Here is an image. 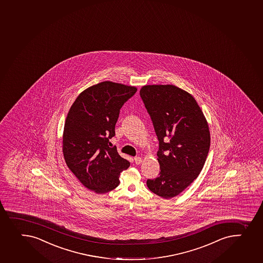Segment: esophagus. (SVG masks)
Returning a JSON list of instances; mask_svg holds the SVG:
<instances>
[{
    "label": "esophagus",
    "mask_w": 263,
    "mask_h": 263,
    "mask_svg": "<svg viewBox=\"0 0 263 263\" xmlns=\"http://www.w3.org/2000/svg\"><path fill=\"white\" fill-rule=\"evenodd\" d=\"M134 160H135V162H136V165H139V164H141V161H142V159L141 157H135L134 158Z\"/></svg>",
    "instance_id": "esophagus-1"
}]
</instances>
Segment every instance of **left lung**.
I'll return each instance as SVG.
<instances>
[{"label": "left lung", "mask_w": 263, "mask_h": 263, "mask_svg": "<svg viewBox=\"0 0 263 263\" xmlns=\"http://www.w3.org/2000/svg\"><path fill=\"white\" fill-rule=\"evenodd\" d=\"M140 96L159 141L160 176L146 185L161 198H174L203 169L211 144L208 123L193 96L174 85H146Z\"/></svg>", "instance_id": "left-lung-1"}]
</instances>
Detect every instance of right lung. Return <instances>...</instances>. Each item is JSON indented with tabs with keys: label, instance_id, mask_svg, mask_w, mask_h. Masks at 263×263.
I'll use <instances>...</instances> for the list:
<instances>
[{
	"label": "right lung",
	"instance_id": "right-lung-1",
	"mask_svg": "<svg viewBox=\"0 0 263 263\" xmlns=\"http://www.w3.org/2000/svg\"><path fill=\"white\" fill-rule=\"evenodd\" d=\"M137 91L136 87L102 82L84 90L70 107L63 134V154L79 181L95 193H106L120 184L130 165L109 139L120 109Z\"/></svg>",
	"mask_w": 263,
	"mask_h": 263
}]
</instances>
